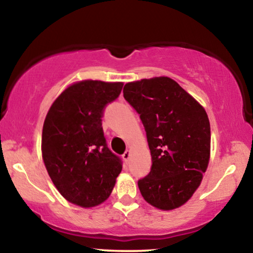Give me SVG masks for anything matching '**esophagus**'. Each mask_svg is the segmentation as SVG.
<instances>
[{
	"instance_id": "34e87169",
	"label": "esophagus",
	"mask_w": 253,
	"mask_h": 253,
	"mask_svg": "<svg viewBox=\"0 0 253 253\" xmlns=\"http://www.w3.org/2000/svg\"><path fill=\"white\" fill-rule=\"evenodd\" d=\"M130 155H131V151H129V150H126V152H124L123 153V155H122V158H123V160L126 161V162H127L129 161V159H130Z\"/></svg>"
}]
</instances>
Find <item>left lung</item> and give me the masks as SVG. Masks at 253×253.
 <instances>
[{"instance_id": "obj_1", "label": "left lung", "mask_w": 253, "mask_h": 253, "mask_svg": "<svg viewBox=\"0 0 253 253\" xmlns=\"http://www.w3.org/2000/svg\"><path fill=\"white\" fill-rule=\"evenodd\" d=\"M124 99L145 126L152 168L138 188L150 205L178 209L199 188L211 157V126L204 107L174 79L126 83Z\"/></svg>"}]
</instances>
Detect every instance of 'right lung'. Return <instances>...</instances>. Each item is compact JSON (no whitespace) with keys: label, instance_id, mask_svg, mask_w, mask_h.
<instances>
[{"label":"right lung","instance_id":"add662e5","mask_svg":"<svg viewBox=\"0 0 253 253\" xmlns=\"http://www.w3.org/2000/svg\"><path fill=\"white\" fill-rule=\"evenodd\" d=\"M122 87L121 82H76L55 99L44 119L41 152L48 175L69 203L84 209L108 199L122 170L101 126L103 108Z\"/></svg>","mask_w":253,"mask_h":253}]
</instances>
